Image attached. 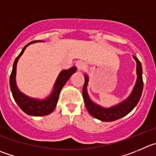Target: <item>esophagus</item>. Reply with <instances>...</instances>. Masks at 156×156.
Segmentation results:
<instances>
[{
    "label": "esophagus",
    "instance_id": "esophagus-1",
    "mask_svg": "<svg viewBox=\"0 0 156 156\" xmlns=\"http://www.w3.org/2000/svg\"><path fill=\"white\" fill-rule=\"evenodd\" d=\"M76 66L77 69H79V70H83V69H84L86 68L85 63L83 61H81V60H80V61H77L76 63Z\"/></svg>",
    "mask_w": 156,
    "mask_h": 156
}]
</instances>
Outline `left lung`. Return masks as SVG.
<instances>
[{
  "label": "left lung",
  "mask_w": 156,
  "mask_h": 156,
  "mask_svg": "<svg viewBox=\"0 0 156 156\" xmlns=\"http://www.w3.org/2000/svg\"><path fill=\"white\" fill-rule=\"evenodd\" d=\"M134 59L136 61V72H137V80L135 85L134 89L132 92L131 95L127 99L122 103H119L117 106L113 107L103 108L101 106L95 104L94 103L90 100L89 98L87 91V86L88 83V77L84 76L85 82H84L83 87V97L84 99L87 111L90 112V115L94 118L98 119L104 122H112L119 119L122 117L125 116L128 113H129L132 110L135 108V106L138 104L141 96H142V90H143V80H142V68L140 61L133 56Z\"/></svg>",
  "instance_id": "left-lung-1"
}]
</instances>
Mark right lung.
Masks as SVG:
<instances>
[{
    "mask_svg": "<svg viewBox=\"0 0 156 156\" xmlns=\"http://www.w3.org/2000/svg\"><path fill=\"white\" fill-rule=\"evenodd\" d=\"M35 42H37V41H34L27 44L23 47L20 54L17 56V58L15 59V60H14V64H13L12 72H11L10 76V87L14 100L17 103V104L18 105L19 107L25 113L30 115L41 116V115H48V114L51 113L54 110L55 107L57 106L59 95H60L62 88L66 84V81L69 79V77L76 71V67L73 66L70 69H65V70L61 71L60 75L57 77V80L54 85V89H53V93L46 99H44V100H38V99H31V98L27 97L24 94L20 93L18 89H17V86H16V67H17V61H18L19 57L23 54V51L26 49V47L29 44Z\"/></svg>",
    "mask_w": 156,
    "mask_h": 156,
    "instance_id": "right-lung-1",
    "label": "right lung"
}]
</instances>
